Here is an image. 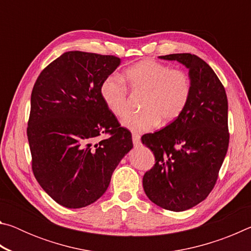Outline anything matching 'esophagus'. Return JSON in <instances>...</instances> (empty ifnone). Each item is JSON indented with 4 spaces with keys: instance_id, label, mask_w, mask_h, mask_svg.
<instances>
[{
    "instance_id": "34e87169",
    "label": "esophagus",
    "mask_w": 251,
    "mask_h": 251,
    "mask_svg": "<svg viewBox=\"0 0 251 251\" xmlns=\"http://www.w3.org/2000/svg\"><path fill=\"white\" fill-rule=\"evenodd\" d=\"M131 139H133L134 145H138V144L141 143V136H139L138 134L133 133V135H131Z\"/></svg>"
}]
</instances>
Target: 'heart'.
Wrapping results in <instances>:
<instances>
[{"mask_svg":"<svg viewBox=\"0 0 251 251\" xmlns=\"http://www.w3.org/2000/svg\"><path fill=\"white\" fill-rule=\"evenodd\" d=\"M125 78L131 92L143 94L139 108L130 114L123 125L131 131H147L161 124L175 122L186 109L193 92L190 76L181 69H172L154 59H144L125 71ZM101 100L117 117L125 116L129 109L128 90L115 75H108L100 84Z\"/></svg>","mask_w":251,"mask_h":251,"instance_id":"1","label":"heart"}]
</instances>
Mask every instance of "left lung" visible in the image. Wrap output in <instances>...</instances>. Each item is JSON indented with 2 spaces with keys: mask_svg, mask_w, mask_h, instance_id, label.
I'll list each match as a JSON object with an SVG mask.
<instances>
[{
  "mask_svg": "<svg viewBox=\"0 0 251 251\" xmlns=\"http://www.w3.org/2000/svg\"><path fill=\"white\" fill-rule=\"evenodd\" d=\"M159 57L189 69L193 92L175 122L142 137L155 156L143 187L157 206L184 211L201 202L217 182L229 145L228 100L224 85L201 57L189 53Z\"/></svg>",
  "mask_w": 251,
  "mask_h": 251,
  "instance_id": "1",
  "label": "left lung"
}]
</instances>
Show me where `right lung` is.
Masks as SVG:
<instances>
[{"instance_id": "obj_1", "label": "right lung", "mask_w": 251, "mask_h": 251, "mask_svg": "<svg viewBox=\"0 0 251 251\" xmlns=\"http://www.w3.org/2000/svg\"><path fill=\"white\" fill-rule=\"evenodd\" d=\"M120 64L114 55L72 50L46 66L33 86L26 130L32 171L42 188L66 208L96 201L133 148L130 131L100 93ZM103 133L110 137L93 146Z\"/></svg>"}]
</instances>
